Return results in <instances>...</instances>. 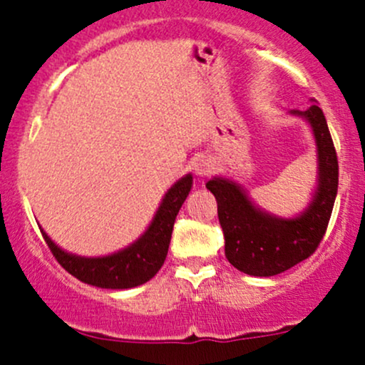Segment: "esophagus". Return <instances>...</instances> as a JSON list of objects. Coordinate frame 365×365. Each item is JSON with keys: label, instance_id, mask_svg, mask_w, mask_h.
Segmentation results:
<instances>
[{"label": "esophagus", "instance_id": "1", "mask_svg": "<svg viewBox=\"0 0 365 365\" xmlns=\"http://www.w3.org/2000/svg\"><path fill=\"white\" fill-rule=\"evenodd\" d=\"M192 169L197 176H208L215 169V162L210 159V157H197L194 160Z\"/></svg>", "mask_w": 365, "mask_h": 365}]
</instances>
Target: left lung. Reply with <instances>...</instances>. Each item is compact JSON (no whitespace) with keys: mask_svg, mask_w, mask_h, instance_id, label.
<instances>
[{"mask_svg":"<svg viewBox=\"0 0 365 365\" xmlns=\"http://www.w3.org/2000/svg\"><path fill=\"white\" fill-rule=\"evenodd\" d=\"M292 114L309 121L318 152V187L300 215L282 219L257 208L233 180L215 176L206 183L217 200L227 261L256 277L277 275L307 259L325 235L337 196L339 164L325 114L316 104Z\"/></svg>","mask_w":365,"mask_h":365,"instance_id":"obj_1","label":"left lung"}]
</instances>
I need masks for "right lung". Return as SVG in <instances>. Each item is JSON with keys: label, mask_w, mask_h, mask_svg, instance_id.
<instances>
[{"label": "right lung", "mask_w": 365, "mask_h": 365, "mask_svg": "<svg viewBox=\"0 0 365 365\" xmlns=\"http://www.w3.org/2000/svg\"><path fill=\"white\" fill-rule=\"evenodd\" d=\"M192 187V175L180 178L162 197V203L148 230L128 247L102 257H83L58 247L46 231L43 240L58 263L86 284L106 289H128L145 284L164 264L171 242L175 219Z\"/></svg>", "instance_id": "1"}]
</instances>
